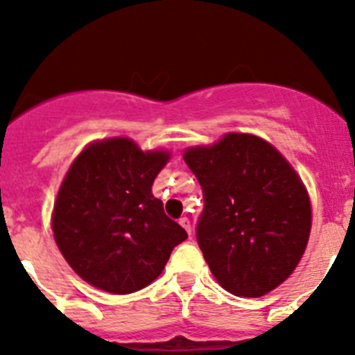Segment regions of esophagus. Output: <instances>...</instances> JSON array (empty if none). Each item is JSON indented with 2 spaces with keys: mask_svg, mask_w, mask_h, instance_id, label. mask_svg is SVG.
<instances>
[{
  "mask_svg": "<svg viewBox=\"0 0 355 355\" xmlns=\"http://www.w3.org/2000/svg\"><path fill=\"white\" fill-rule=\"evenodd\" d=\"M180 224H181V227H184V231H187L188 234H192V225H190V220H188L187 216L180 218Z\"/></svg>",
  "mask_w": 355,
  "mask_h": 355,
  "instance_id": "esophagus-1",
  "label": "esophagus"
}]
</instances>
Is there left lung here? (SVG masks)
<instances>
[{
  "label": "left lung",
  "instance_id": "8db88e82",
  "mask_svg": "<svg viewBox=\"0 0 355 355\" xmlns=\"http://www.w3.org/2000/svg\"><path fill=\"white\" fill-rule=\"evenodd\" d=\"M183 158L205 192L197 241L216 283L238 297L283 284L311 233V199L291 163L270 142L225 133Z\"/></svg>",
  "mask_w": 355,
  "mask_h": 355
}]
</instances>
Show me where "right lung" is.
I'll use <instances>...</instances> for the list:
<instances>
[{"mask_svg": "<svg viewBox=\"0 0 355 355\" xmlns=\"http://www.w3.org/2000/svg\"><path fill=\"white\" fill-rule=\"evenodd\" d=\"M171 150H142L128 137L94 140L65 172L51 213L62 256L85 283L128 295L163 272L187 231L150 192Z\"/></svg>", "mask_w": 355, "mask_h": 355, "instance_id": "1", "label": "right lung"}]
</instances>
